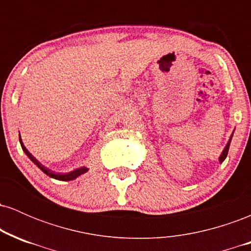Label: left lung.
Listing matches in <instances>:
<instances>
[{"mask_svg": "<svg viewBox=\"0 0 251 251\" xmlns=\"http://www.w3.org/2000/svg\"><path fill=\"white\" fill-rule=\"evenodd\" d=\"M232 134H234V133H232ZM231 138H232V135H231V137H230L229 142H227L226 146V148H224L223 152H222V154L220 155V163H223V162H224V159H226V155H227V151H229V146H230V143H231Z\"/></svg>", "mask_w": 251, "mask_h": 251, "instance_id": "obj_1", "label": "left lung"}]
</instances>
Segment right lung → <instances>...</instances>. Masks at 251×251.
Here are the masks:
<instances>
[{
	"mask_svg": "<svg viewBox=\"0 0 251 251\" xmlns=\"http://www.w3.org/2000/svg\"><path fill=\"white\" fill-rule=\"evenodd\" d=\"M20 144H21V148H22V150H24L25 153L28 155V158H29V159L31 160V162H33L34 164H35V165L37 166V168H39L40 170H41L42 172H45L46 175L50 176V177H51V178H54V179L65 180V181H67V180H73V179H75V178L79 177V176H81V175L85 174V172H87V171H88V169H87V168H85V166H82V168H79V169L74 170V171L68 172V174H56V172L51 171V170H50L48 168H46V166H43L42 164L40 163L39 160H37L36 158L34 157V155L31 154L29 151H28L27 149H25V146L24 145V143H22V140H21V137H20Z\"/></svg>",
	"mask_w": 251,
	"mask_h": 251,
	"instance_id": "obj_1",
	"label": "right lung"
}]
</instances>
